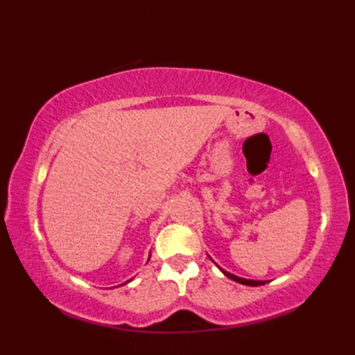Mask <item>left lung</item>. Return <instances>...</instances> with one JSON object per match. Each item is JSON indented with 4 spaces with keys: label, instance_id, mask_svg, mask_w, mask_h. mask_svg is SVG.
Instances as JSON below:
<instances>
[{
    "label": "left lung",
    "instance_id": "obj_1",
    "mask_svg": "<svg viewBox=\"0 0 355 355\" xmlns=\"http://www.w3.org/2000/svg\"><path fill=\"white\" fill-rule=\"evenodd\" d=\"M221 271L223 273L227 276V277H230V279H233V281H236V282H239V284H244V285H250V286H258V285H263L266 282L263 281H250V279H244V277H238V276H235V275H232V273H229V271H225V270H223L221 268Z\"/></svg>",
    "mask_w": 355,
    "mask_h": 355
}]
</instances>
